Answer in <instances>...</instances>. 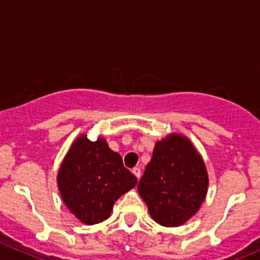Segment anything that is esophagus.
<instances>
[{
    "instance_id": "obj_1",
    "label": "esophagus",
    "mask_w": 260,
    "mask_h": 260,
    "mask_svg": "<svg viewBox=\"0 0 260 260\" xmlns=\"http://www.w3.org/2000/svg\"><path fill=\"white\" fill-rule=\"evenodd\" d=\"M132 173L135 174V176L137 177L138 179H140V177H141V169H140V168H137V167H135V168L132 169Z\"/></svg>"
}]
</instances>
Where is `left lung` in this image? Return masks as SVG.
I'll list each match as a JSON object with an SVG mask.
<instances>
[{"label": "left lung", "instance_id": "left-lung-1", "mask_svg": "<svg viewBox=\"0 0 260 260\" xmlns=\"http://www.w3.org/2000/svg\"><path fill=\"white\" fill-rule=\"evenodd\" d=\"M208 185L207 167L192 142L171 133L155 144L137 190L155 222L178 227L200 209Z\"/></svg>", "mask_w": 260, "mask_h": 260}]
</instances>
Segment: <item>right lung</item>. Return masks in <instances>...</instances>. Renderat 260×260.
<instances>
[{
	"label": "right lung",
	"instance_id": "obj_1",
	"mask_svg": "<svg viewBox=\"0 0 260 260\" xmlns=\"http://www.w3.org/2000/svg\"><path fill=\"white\" fill-rule=\"evenodd\" d=\"M137 178L124 168L122 156L104 137L89 141L82 133L75 138L57 173V187L70 213L84 224L110 217L114 203L132 190Z\"/></svg>",
	"mask_w": 260,
	"mask_h": 260
}]
</instances>
